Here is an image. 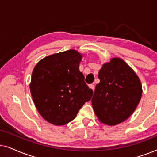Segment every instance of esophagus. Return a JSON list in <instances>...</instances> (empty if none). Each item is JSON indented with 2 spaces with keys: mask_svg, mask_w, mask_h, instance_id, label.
<instances>
[{
  "mask_svg": "<svg viewBox=\"0 0 157 157\" xmlns=\"http://www.w3.org/2000/svg\"><path fill=\"white\" fill-rule=\"evenodd\" d=\"M89 88L90 89H91L92 90H93V91H94V89H95V86H94V84H90L89 86Z\"/></svg>",
  "mask_w": 157,
  "mask_h": 157,
  "instance_id": "obj_1",
  "label": "esophagus"
}]
</instances>
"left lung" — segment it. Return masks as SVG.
<instances>
[{"label":"left lung","mask_w":157,"mask_h":157,"mask_svg":"<svg viewBox=\"0 0 157 157\" xmlns=\"http://www.w3.org/2000/svg\"><path fill=\"white\" fill-rule=\"evenodd\" d=\"M98 76L100 82L91 99L96 117L109 126L126 121L141 98L142 86L138 76L125 61L113 58L103 64Z\"/></svg>","instance_id":"8db88e82"}]
</instances>
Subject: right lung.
I'll return each instance as SVG.
<instances>
[{
    "instance_id": "1",
    "label": "right lung",
    "mask_w": 157,
    "mask_h": 157,
    "mask_svg": "<svg viewBox=\"0 0 157 157\" xmlns=\"http://www.w3.org/2000/svg\"><path fill=\"white\" fill-rule=\"evenodd\" d=\"M82 55L74 49L48 56L36 64L30 90L40 116L49 123L62 126L75 119L93 90L79 71Z\"/></svg>"
}]
</instances>
